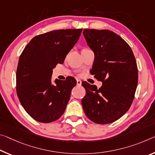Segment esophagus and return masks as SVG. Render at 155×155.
<instances>
[{"mask_svg":"<svg viewBox=\"0 0 155 155\" xmlns=\"http://www.w3.org/2000/svg\"><path fill=\"white\" fill-rule=\"evenodd\" d=\"M81 84H82V82H81V80H77V85H78V86H81Z\"/></svg>","mask_w":155,"mask_h":155,"instance_id":"34e87169","label":"esophagus"}]
</instances>
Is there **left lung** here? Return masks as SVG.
<instances>
[{"label": "left lung", "mask_w": 155, "mask_h": 155, "mask_svg": "<svg viewBox=\"0 0 155 155\" xmlns=\"http://www.w3.org/2000/svg\"><path fill=\"white\" fill-rule=\"evenodd\" d=\"M83 33L94 53L90 73L103 82L99 89L82 83L86 91L83 111L96 124H111L126 114L133 101L138 83L136 60L130 47L116 33L88 29Z\"/></svg>", "instance_id": "8db88e82"}]
</instances>
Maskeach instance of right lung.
<instances>
[{
    "label": "right lung",
    "mask_w": 155,
    "mask_h": 155,
    "mask_svg": "<svg viewBox=\"0 0 155 155\" xmlns=\"http://www.w3.org/2000/svg\"><path fill=\"white\" fill-rule=\"evenodd\" d=\"M82 29H58L34 37L19 58L16 92L28 114L36 121L51 123L62 116L77 84L74 78L51 82L52 70L63 63L78 40Z\"/></svg>",
    "instance_id": "right-lung-1"
}]
</instances>
